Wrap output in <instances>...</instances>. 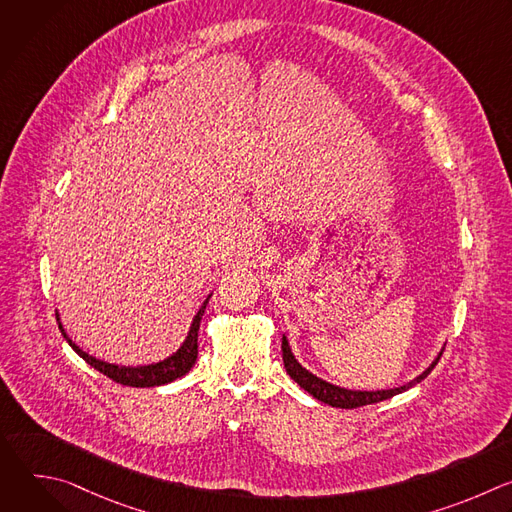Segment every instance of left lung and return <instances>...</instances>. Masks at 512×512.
I'll list each match as a JSON object with an SVG mask.
<instances>
[{
  "label": "left lung",
  "instance_id": "left-lung-1",
  "mask_svg": "<svg viewBox=\"0 0 512 512\" xmlns=\"http://www.w3.org/2000/svg\"><path fill=\"white\" fill-rule=\"evenodd\" d=\"M446 344L442 346V350L437 352V356L431 360L429 367L419 373L415 379H411L409 383L405 385H399V387H391V389H375V391H367V389H346V387H340V385H334V383H328L324 379H320L318 375L310 373L306 367H302V362L296 358L294 350H291L289 346V340L287 336L283 334L281 336V352H283V367L287 371V375L294 379L304 391H308L314 399L330 405V407H338V409H356V407H362V405H371V403H379V401H385V399H391L399 393H405L407 389H411L413 385L421 383L437 364V360H440L442 352H444Z\"/></svg>",
  "mask_w": 512,
  "mask_h": 512
}]
</instances>
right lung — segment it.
<instances>
[{"mask_svg":"<svg viewBox=\"0 0 512 512\" xmlns=\"http://www.w3.org/2000/svg\"><path fill=\"white\" fill-rule=\"evenodd\" d=\"M212 294L206 296V300L202 302V306L198 308L196 316L192 318V324L188 328V334L184 338V342L178 346L176 352H172L170 356L158 360V362H152V364H137V367H129V364H113V362H105L101 358H95L93 354L85 352L81 346H77L75 342H72L60 322V314L56 310V322H58V328L64 336V340L70 344V348L75 350L87 364H91L93 369H97L99 373H103L105 377H109L111 381L119 383V385H125V387H162V385H168L180 377H184L186 373L192 371L194 362H196V356H198V328H200V320L204 316V310H206V304L210 300Z\"/></svg>","mask_w":512,"mask_h":512,"instance_id":"1","label":"right lung"}]
</instances>
